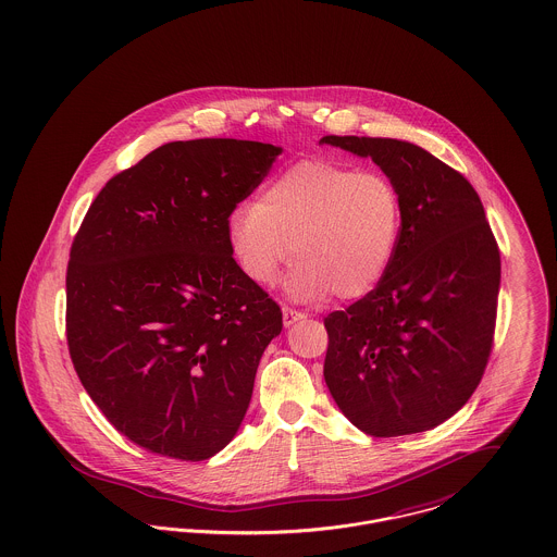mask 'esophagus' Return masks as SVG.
<instances>
[{"mask_svg":"<svg viewBox=\"0 0 557 557\" xmlns=\"http://www.w3.org/2000/svg\"><path fill=\"white\" fill-rule=\"evenodd\" d=\"M304 317H306L304 312L294 310V308H289V306H285V308H283V323H285V327H292V325H296L297 321H301Z\"/></svg>","mask_w":557,"mask_h":557,"instance_id":"34e87169","label":"esophagus"}]
</instances>
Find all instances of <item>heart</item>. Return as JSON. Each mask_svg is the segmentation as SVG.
Instances as JSON below:
<instances>
[{"label":"heart","instance_id":"obj_1","mask_svg":"<svg viewBox=\"0 0 557 557\" xmlns=\"http://www.w3.org/2000/svg\"><path fill=\"white\" fill-rule=\"evenodd\" d=\"M401 230V194L386 175L301 162L263 187L256 205L234 209L227 240L258 285H272L292 253L287 289L296 299H359L386 276Z\"/></svg>","mask_w":557,"mask_h":557}]
</instances>
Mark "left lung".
<instances>
[{"instance_id":"left-lung-1","label":"left lung","mask_w":557,"mask_h":557,"mask_svg":"<svg viewBox=\"0 0 557 557\" xmlns=\"http://www.w3.org/2000/svg\"><path fill=\"white\" fill-rule=\"evenodd\" d=\"M371 158L397 186L404 230L380 285L325 319L323 375L342 413L373 437L440 426L482 380L500 253L473 186L401 139L323 137Z\"/></svg>"}]
</instances>
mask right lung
<instances>
[{"instance_id": "add662e5", "label": "right lung", "mask_w": 557, "mask_h": 557, "mask_svg": "<svg viewBox=\"0 0 557 557\" xmlns=\"http://www.w3.org/2000/svg\"><path fill=\"white\" fill-rule=\"evenodd\" d=\"M283 148L173 141L99 191L67 265L75 371L133 444L207 460L232 442L283 312L232 258L227 220Z\"/></svg>"}]
</instances>
